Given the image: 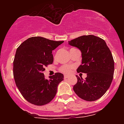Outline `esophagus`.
I'll return each instance as SVG.
<instances>
[{"instance_id":"34e87169","label":"esophagus","mask_w":124,"mask_h":124,"mask_svg":"<svg viewBox=\"0 0 124 124\" xmlns=\"http://www.w3.org/2000/svg\"><path fill=\"white\" fill-rule=\"evenodd\" d=\"M64 79H67V78H69V76L68 75H64Z\"/></svg>"}]
</instances>
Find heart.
<instances>
[{
    "instance_id": "1",
    "label": "heart",
    "mask_w": 124,
    "mask_h": 124,
    "mask_svg": "<svg viewBox=\"0 0 124 124\" xmlns=\"http://www.w3.org/2000/svg\"><path fill=\"white\" fill-rule=\"evenodd\" d=\"M72 68H73L72 66L64 65L60 68V71L61 72H63V73H65V74H69L71 71Z\"/></svg>"
}]
</instances>
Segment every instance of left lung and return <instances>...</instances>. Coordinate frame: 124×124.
Returning <instances> with one entry per match:
<instances>
[{
	"mask_svg": "<svg viewBox=\"0 0 124 124\" xmlns=\"http://www.w3.org/2000/svg\"><path fill=\"white\" fill-rule=\"evenodd\" d=\"M81 51L82 63L78 73H87L83 79L76 76L73 90L80 98L94 101L104 94L113 79L114 61L106 41L94 35H83L68 41Z\"/></svg>",
	"mask_w": 124,
	"mask_h": 124,
	"instance_id": "left-lung-1",
	"label": "left lung"
}]
</instances>
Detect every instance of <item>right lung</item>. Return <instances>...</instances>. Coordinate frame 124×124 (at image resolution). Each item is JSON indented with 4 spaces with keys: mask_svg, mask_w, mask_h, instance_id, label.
<instances>
[{
    "mask_svg": "<svg viewBox=\"0 0 124 124\" xmlns=\"http://www.w3.org/2000/svg\"><path fill=\"white\" fill-rule=\"evenodd\" d=\"M63 42L33 37L24 41L17 49L13 68L14 79L23 97L31 104L43 106L55 96L64 76L56 73L46 79L43 72L45 66L53 63V50Z\"/></svg>",
    "mask_w": 124,
    "mask_h": 124,
    "instance_id": "add662e5",
    "label": "right lung"
}]
</instances>
